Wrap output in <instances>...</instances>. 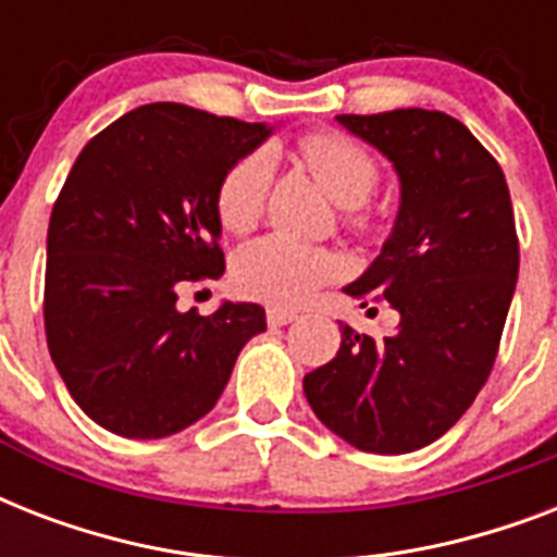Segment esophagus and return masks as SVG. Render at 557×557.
Segmentation results:
<instances>
[{
	"instance_id": "1",
	"label": "esophagus",
	"mask_w": 557,
	"mask_h": 557,
	"mask_svg": "<svg viewBox=\"0 0 557 557\" xmlns=\"http://www.w3.org/2000/svg\"><path fill=\"white\" fill-rule=\"evenodd\" d=\"M265 321H269V326H286V323L297 321V312H288V309H269V312H265Z\"/></svg>"
}]
</instances>
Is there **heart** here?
<instances>
[{"label":"heart","mask_w":557,"mask_h":557,"mask_svg":"<svg viewBox=\"0 0 557 557\" xmlns=\"http://www.w3.org/2000/svg\"><path fill=\"white\" fill-rule=\"evenodd\" d=\"M297 156L341 205V225L352 234L372 227L370 196L381 178L379 161L349 135L332 129L306 133L297 144ZM274 185V156L271 150L245 152L225 170L216 187V216L231 234H251L269 208ZM344 274V262L335 251L321 245H304L286 236H265L245 245L236 253L234 286L239 295L269 304L274 309H297L312 300L314 292Z\"/></svg>","instance_id":"1"}]
</instances>
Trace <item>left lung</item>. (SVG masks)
I'll use <instances>...</instances> for the list:
<instances>
[{"mask_svg": "<svg viewBox=\"0 0 557 557\" xmlns=\"http://www.w3.org/2000/svg\"><path fill=\"white\" fill-rule=\"evenodd\" d=\"M338 121L401 182L396 227L347 295L387 300L401 321L387 338L341 323L338 356L306 375L304 393L349 445L407 454L450 431L492 372L518 283L515 210L500 164L457 117L393 109Z\"/></svg>", "mask_w": 557, "mask_h": 557, "instance_id": "left-lung-1", "label": "left lung"}]
</instances>
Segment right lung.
<instances>
[{
	"label": "right lung",
	"instance_id": "obj_1",
	"mask_svg": "<svg viewBox=\"0 0 557 557\" xmlns=\"http://www.w3.org/2000/svg\"><path fill=\"white\" fill-rule=\"evenodd\" d=\"M269 129L185 103H147L91 138L48 222L46 341L100 428L161 440L222 396L239 349L265 330L257 304L178 312V288L225 271L216 187Z\"/></svg>",
	"mask_w": 557,
	"mask_h": 557
}]
</instances>
